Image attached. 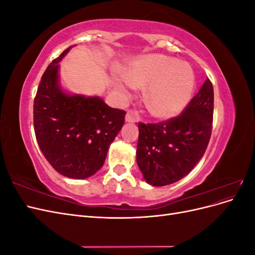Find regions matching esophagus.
Returning a JSON list of instances; mask_svg holds the SVG:
<instances>
[{
    "instance_id": "obj_1",
    "label": "esophagus",
    "mask_w": 255,
    "mask_h": 255,
    "mask_svg": "<svg viewBox=\"0 0 255 255\" xmlns=\"http://www.w3.org/2000/svg\"><path fill=\"white\" fill-rule=\"evenodd\" d=\"M126 121L127 122H132V123H135V122H138L139 121V118H138V116L133 113L132 111H128L126 115Z\"/></svg>"
}]
</instances>
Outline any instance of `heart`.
I'll list each match as a JSON object with an SVG mask.
<instances>
[{
    "instance_id": "heart-1",
    "label": "heart",
    "mask_w": 255,
    "mask_h": 255,
    "mask_svg": "<svg viewBox=\"0 0 255 255\" xmlns=\"http://www.w3.org/2000/svg\"><path fill=\"white\" fill-rule=\"evenodd\" d=\"M115 87L123 97L136 87L146 86L143 102L154 117L173 118L181 114L194 94L196 79L192 69L161 54H150L133 61L127 75L116 76Z\"/></svg>"
}]
</instances>
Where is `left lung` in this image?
<instances>
[{"label":"left lung","mask_w":255,"mask_h":255,"mask_svg":"<svg viewBox=\"0 0 255 255\" xmlns=\"http://www.w3.org/2000/svg\"><path fill=\"white\" fill-rule=\"evenodd\" d=\"M214 89L206 79L179 117L157 125L139 123L136 160L152 186L180 181L202 158L212 134Z\"/></svg>","instance_id":"obj_1"}]
</instances>
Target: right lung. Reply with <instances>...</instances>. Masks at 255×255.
Listing matches in <instances>:
<instances>
[{
	"mask_svg": "<svg viewBox=\"0 0 255 255\" xmlns=\"http://www.w3.org/2000/svg\"><path fill=\"white\" fill-rule=\"evenodd\" d=\"M71 48L54 59L42 75L34 100V128L51 166L67 177L82 180L102 168L126 112L112 109L98 96L64 90L58 63Z\"/></svg>",
	"mask_w": 255,
	"mask_h": 255,
	"instance_id": "1",
	"label": "right lung"
}]
</instances>
